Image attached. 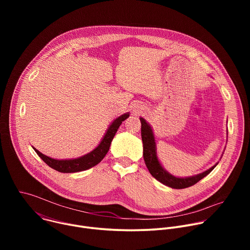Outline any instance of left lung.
I'll list each match as a JSON object with an SVG mask.
<instances>
[{"instance_id": "left-lung-1", "label": "left lung", "mask_w": 250, "mask_h": 250, "mask_svg": "<svg viewBox=\"0 0 250 250\" xmlns=\"http://www.w3.org/2000/svg\"><path fill=\"white\" fill-rule=\"evenodd\" d=\"M141 122V138L142 144H144V158L146 165L150 172V174L155 178L156 180L161 182L162 184L171 187L173 189H184L191 187L198 183L204 177H206L208 173L212 171V169L217 166H212L208 170L198 174L196 176L188 177V178H178L171 174H169L167 171L163 169L161 164L158 161L157 155H156V146L154 135L152 132V129L150 125L146 122L145 119L140 118Z\"/></svg>"}]
</instances>
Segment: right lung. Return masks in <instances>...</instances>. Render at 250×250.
<instances>
[{
    "mask_svg": "<svg viewBox=\"0 0 250 250\" xmlns=\"http://www.w3.org/2000/svg\"><path fill=\"white\" fill-rule=\"evenodd\" d=\"M129 117L128 114H125L121 117H119L118 119H116L113 124L110 125L108 131L105 132L103 140L101 141V144L90 153L76 158V159H70V160H57V159H53L50 158L44 154H42V152H40L38 149H34V151L38 153V155L52 169L61 172V173H74V172H79V171H83V170H87L90 169L92 167H94L95 165H97L98 163H100L103 158L105 156V154L108 153L109 149H110V146L111 142L116 134V132L118 131L120 125H122V123L127 119Z\"/></svg>",
    "mask_w": 250,
    "mask_h": 250,
    "instance_id": "obj_1",
    "label": "right lung"
}]
</instances>
